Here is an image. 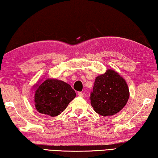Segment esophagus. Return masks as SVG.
<instances>
[{"label": "esophagus", "mask_w": 158, "mask_h": 158, "mask_svg": "<svg viewBox=\"0 0 158 158\" xmlns=\"http://www.w3.org/2000/svg\"><path fill=\"white\" fill-rule=\"evenodd\" d=\"M84 93L82 92H78V95L80 96V97H84Z\"/></svg>", "instance_id": "34e87169"}]
</instances>
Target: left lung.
<instances>
[{
    "instance_id": "8db88e82",
    "label": "left lung",
    "mask_w": 158,
    "mask_h": 158,
    "mask_svg": "<svg viewBox=\"0 0 158 158\" xmlns=\"http://www.w3.org/2000/svg\"><path fill=\"white\" fill-rule=\"evenodd\" d=\"M129 97V89L125 80L116 72L109 69L96 77L90 99L96 113L108 116L121 111Z\"/></svg>"
}]
</instances>
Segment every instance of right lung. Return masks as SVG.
Segmentation results:
<instances>
[{
	"mask_svg": "<svg viewBox=\"0 0 158 158\" xmlns=\"http://www.w3.org/2000/svg\"><path fill=\"white\" fill-rule=\"evenodd\" d=\"M35 106L40 114L56 116L76 97L71 85L63 81L48 79L34 85Z\"/></svg>",
	"mask_w": 158,
	"mask_h": 158,
	"instance_id": "add662e5",
	"label": "right lung"
}]
</instances>
